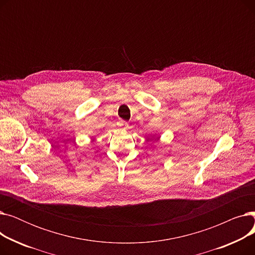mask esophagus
Listing matches in <instances>:
<instances>
[{"label":"esophagus","instance_id":"esophagus-1","mask_svg":"<svg viewBox=\"0 0 255 255\" xmlns=\"http://www.w3.org/2000/svg\"><path fill=\"white\" fill-rule=\"evenodd\" d=\"M118 126H119V128H121V129H125V128L128 127V124L125 123V122H123V121H120V122L118 123Z\"/></svg>","mask_w":255,"mask_h":255}]
</instances>
